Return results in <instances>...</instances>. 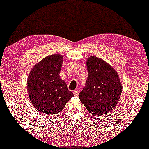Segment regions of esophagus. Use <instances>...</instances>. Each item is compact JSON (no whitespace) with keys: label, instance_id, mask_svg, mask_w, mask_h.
Segmentation results:
<instances>
[{"label":"esophagus","instance_id":"obj_1","mask_svg":"<svg viewBox=\"0 0 149 149\" xmlns=\"http://www.w3.org/2000/svg\"><path fill=\"white\" fill-rule=\"evenodd\" d=\"M79 91H77V90H75V91H73V93H74V96H75V97H77L79 95Z\"/></svg>","mask_w":149,"mask_h":149}]
</instances>
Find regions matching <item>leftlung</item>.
I'll return each instance as SVG.
<instances>
[{"label":"left lung","instance_id":"1","mask_svg":"<svg viewBox=\"0 0 149 149\" xmlns=\"http://www.w3.org/2000/svg\"><path fill=\"white\" fill-rule=\"evenodd\" d=\"M88 71L85 86L79 98L95 116H102L115 108L122 93L118 74L109 64L95 56L88 59Z\"/></svg>","mask_w":149,"mask_h":149}]
</instances>
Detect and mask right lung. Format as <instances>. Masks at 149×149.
Listing matches in <instances>:
<instances>
[{
	"instance_id": "right-lung-1",
	"label": "right lung",
	"mask_w": 149,
	"mask_h": 149,
	"mask_svg": "<svg viewBox=\"0 0 149 149\" xmlns=\"http://www.w3.org/2000/svg\"><path fill=\"white\" fill-rule=\"evenodd\" d=\"M63 56L50 55L35 65L27 79V91L31 103L39 112L56 115L74 97L65 81L59 77Z\"/></svg>"
}]
</instances>
